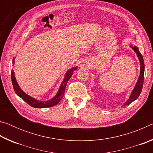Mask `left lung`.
<instances>
[{"mask_svg": "<svg viewBox=\"0 0 153 153\" xmlns=\"http://www.w3.org/2000/svg\"><path fill=\"white\" fill-rule=\"evenodd\" d=\"M130 47L133 49L134 51L136 53V55L138 56V60L140 61V76L138 77V81H137L136 84L135 85V87L131 92L130 96L128 100L123 103L122 107H126V106L129 105L130 103L134 102L136 100L137 98L139 97L140 94L142 92V87H143V83H144V63L143 56L141 55L140 52L139 51L138 48L136 46H132V45H130Z\"/></svg>", "mask_w": 153, "mask_h": 153, "instance_id": "8db88e82", "label": "left lung"}]
</instances>
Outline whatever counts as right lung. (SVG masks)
<instances>
[{
	"label": "right lung",
	"instance_id": "1",
	"mask_svg": "<svg viewBox=\"0 0 153 153\" xmlns=\"http://www.w3.org/2000/svg\"><path fill=\"white\" fill-rule=\"evenodd\" d=\"M15 58L13 57V64L14 65L15 63ZM77 69V67H72V68L68 69L65 75V77L62 82L59 89L58 90L57 93H56L55 97L51 98L50 100H46V101H42V100H38L36 98H33L30 96L27 95L26 93H25L22 88L19 87V84L16 80L15 76V72L14 71L11 70V79H12V84L13 86L15 93H16L17 96H19L20 98H22L25 102H26L28 105L32 106V107L34 108H48L51 107H54L56 105H57L58 103L60 102L61 98H63L65 90V88L67 86V83L69 81V79H70V77L72 76V75L74 74V71L76 70Z\"/></svg>",
	"mask_w": 153,
	"mask_h": 153
}]
</instances>
